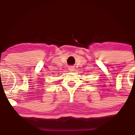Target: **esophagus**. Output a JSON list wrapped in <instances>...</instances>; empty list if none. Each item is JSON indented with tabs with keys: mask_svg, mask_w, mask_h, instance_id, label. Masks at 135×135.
I'll return each mask as SVG.
<instances>
[{
	"mask_svg": "<svg viewBox=\"0 0 135 135\" xmlns=\"http://www.w3.org/2000/svg\"><path fill=\"white\" fill-rule=\"evenodd\" d=\"M68 70L70 71H74V68L73 66H70L68 68Z\"/></svg>",
	"mask_w": 135,
	"mask_h": 135,
	"instance_id": "1",
	"label": "esophagus"
}]
</instances>
